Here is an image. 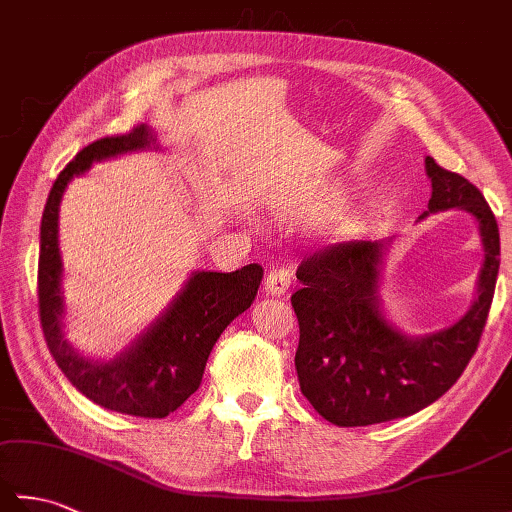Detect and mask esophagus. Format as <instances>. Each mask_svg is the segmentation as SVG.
<instances>
[{
  "instance_id": "esophagus-1",
  "label": "esophagus",
  "mask_w": 512,
  "mask_h": 512,
  "mask_svg": "<svg viewBox=\"0 0 512 512\" xmlns=\"http://www.w3.org/2000/svg\"><path fill=\"white\" fill-rule=\"evenodd\" d=\"M292 284V270L290 266H275L270 273L266 275V295H273V297H279L284 295V292L290 288Z\"/></svg>"
}]
</instances>
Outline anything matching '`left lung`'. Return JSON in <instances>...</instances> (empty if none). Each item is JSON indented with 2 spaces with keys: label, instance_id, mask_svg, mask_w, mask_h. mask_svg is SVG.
<instances>
[{
  "label": "left lung",
  "instance_id": "8db88e82",
  "mask_svg": "<svg viewBox=\"0 0 512 512\" xmlns=\"http://www.w3.org/2000/svg\"><path fill=\"white\" fill-rule=\"evenodd\" d=\"M431 178L427 211L462 209L480 224L484 264L477 299L451 328L407 336L380 310L378 279L387 242L330 244L297 268L295 367L301 394L336 427L405 418L436 402L469 365L491 310L499 270V228L480 189L424 158ZM422 215V217H424ZM391 242V239H389Z\"/></svg>",
  "mask_w": 512,
  "mask_h": 512
}]
</instances>
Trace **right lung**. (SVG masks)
<instances>
[{
	"instance_id": "add662e5",
	"label": "right lung",
	"mask_w": 512,
	"mask_h": 512,
	"mask_svg": "<svg viewBox=\"0 0 512 512\" xmlns=\"http://www.w3.org/2000/svg\"><path fill=\"white\" fill-rule=\"evenodd\" d=\"M147 147H158L156 134L147 125H136L123 136H105L83 147L54 180L41 217L39 317L52 358L85 398L127 416L165 418L200 387L215 341L226 325L255 301L264 270L259 264H248L235 273L198 270L162 317L112 361H92L63 341L59 255L63 191L74 176L88 171L94 160Z\"/></svg>"
}]
</instances>
